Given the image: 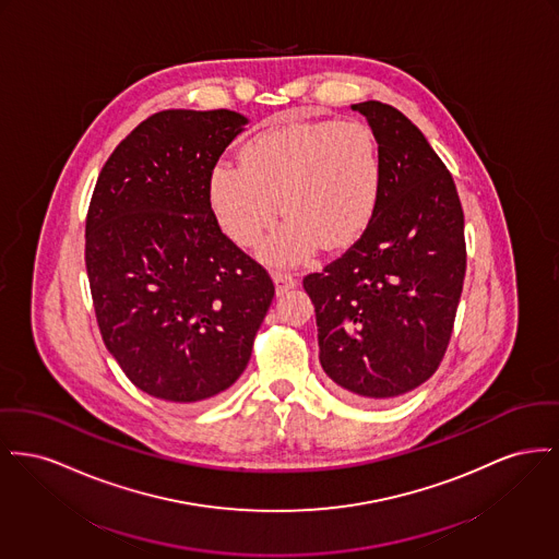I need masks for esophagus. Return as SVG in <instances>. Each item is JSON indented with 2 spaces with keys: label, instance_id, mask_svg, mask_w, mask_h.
I'll list each match as a JSON object with an SVG mask.
<instances>
[{
  "label": "esophagus",
  "instance_id": "obj_1",
  "mask_svg": "<svg viewBox=\"0 0 559 559\" xmlns=\"http://www.w3.org/2000/svg\"><path fill=\"white\" fill-rule=\"evenodd\" d=\"M272 278H274V285H276V294H278V296L287 294L289 289H294L297 285L296 276L289 274V272H283V270H274V272H272Z\"/></svg>",
  "mask_w": 559,
  "mask_h": 559
}]
</instances>
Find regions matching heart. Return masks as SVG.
<instances>
[{"label":"heart","mask_w":559,"mask_h":559,"mask_svg":"<svg viewBox=\"0 0 559 559\" xmlns=\"http://www.w3.org/2000/svg\"><path fill=\"white\" fill-rule=\"evenodd\" d=\"M240 163L213 166L211 206L219 226L242 247L262 238L281 206L289 219L263 245L270 260L292 262L317 242L323 249L346 247L371 219L380 156L373 132L362 122L270 127L245 141Z\"/></svg>","instance_id":"b5f03b06"}]
</instances>
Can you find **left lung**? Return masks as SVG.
<instances>
[{"instance_id":"obj_1","label":"left lung","mask_w":559,"mask_h":559,"mask_svg":"<svg viewBox=\"0 0 559 559\" xmlns=\"http://www.w3.org/2000/svg\"><path fill=\"white\" fill-rule=\"evenodd\" d=\"M378 141L380 190L361 238L304 278L319 359L355 401L409 393L437 371L466 270L456 183L427 136L393 105H353Z\"/></svg>"}]
</instances>
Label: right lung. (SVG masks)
Returning <instances> with one entry per match:
<instances>
[{
	"label": "right lung",
	"instance_id": "add662e5",
	"mask_svg": "<svg viewBox=\"0 0 559 559\" xmlns=\"http://www.w3.org/2000/svg\"><path fill=\"white\" fill-rule=\"evenodd\" d=\"M245 124L230 109L158 111L114 150L91 198L84 255L103 342L136 389L170 403L230 389L274 297L209 198Z\"/></svg>",
	"mask_w": 559,
	"mask_h": 559
}]
</instances>
